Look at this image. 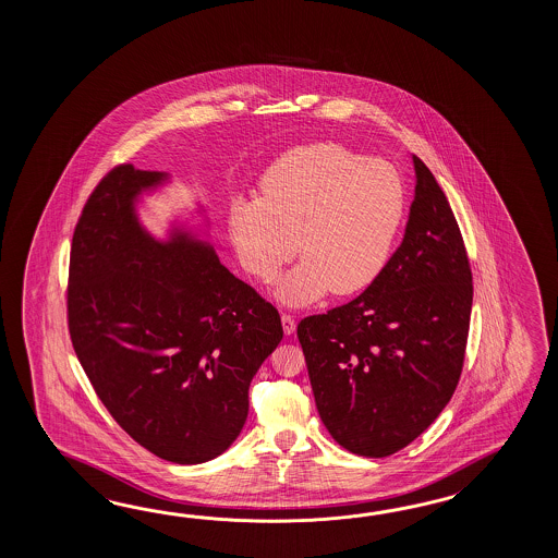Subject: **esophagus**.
I'll return each mask as SVG.
<instances>
[{
    "label": "esophagus",
    "mask_w": 558,
    "mask_h": 558,
    "mask_svg": "<svg viewBox=\"0 0 558 558\" xmlns=\"http://www.w3.org/2000/svg\"><path fill=\"white\" fill-rule=\"evenodd\" d=\"M281 323H283V331L284 335H293L296 329L295 317L293 315H289V313H283L281 315Z\"/></svg>",
    "instance_id": "obj_1"
}]
</instances>
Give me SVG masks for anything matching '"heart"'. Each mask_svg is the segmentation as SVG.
I'll list each match as a JSON object with an SVG mask.
<instances>
[{
  "mask_svg": "<svg viewBox=\"0 0 558 558\" xmlns=\"http://www.w3.org/2000/svg\"><path fill=\"white\" fill-rule=\"evenodd\" d=\"M259 199L231 203L227 229L241 267L274 283L296 253L277 299L311 305L332 291L355 295L379 279L403 226L407 190L387 161L339 143L301 145L262 178Z\"/></svg>",
  "mask_w": 558,
  "mask_h": 558,
  "instance_id": "1",
  "label": "heart"
}]
</instances>
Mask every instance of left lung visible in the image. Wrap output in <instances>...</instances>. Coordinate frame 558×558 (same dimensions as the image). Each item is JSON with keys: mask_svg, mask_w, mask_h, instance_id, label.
Masks as SVG:
<instances>
[{"mask_svg": "<svg viewBox=\"0 0 558 558\" xmlns=\"http://www.w3.org/2000/svg\"><path fill=\"white\" fill-rule=\"evenodd\" d=\"M415 197L399 250L347 305L299 323L320 421L347 451H401L451 401L461 377L473 275L451 205L413 155Z\"/></svg>", "mask_w": 558, "mask_h": 558, "instance_id": "left-lung-1", "label": "left lung"}]
</instances>
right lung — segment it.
I'll list each match as a JSON object with an SVG mask.
<instances>
[{
	"label": "right lung",
	"instance_id": "right-lung-1",
	"mask_svg": "<svg viewBox=\"0 0 558 558\" xmlns=\"http://www.w3.org/2000/svg\"><path fill=\"white\" fill-rule=\"evenodd\" d=\"M169 179L125 163L99 181L73 233L68 320L119 427L159 459L199 464L238 439L251 380L283 327L207 231L175 221L157 239L143 227L137 203Z\"/></svg>",
	"mask_w": 558,
	"mask_h": 558
}]
</instances>
